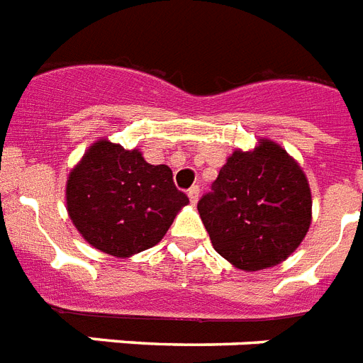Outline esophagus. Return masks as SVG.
<instances>
[{
  "mask_svg": "<svg viewBox=\"0 0 363 363\" xmlns=\"http://www.w3.org/2000/svg\"><path fill=\"white\" fill-rule=\"evenodd\" d=\"M187 196H189L191 204H196L199 202V196H200V189L199 185H193L189 191H187Z\"/></svg>",
  "mask_w": 363,
  "mask_h": 363,
  "instance_id": "34e87169",
  "label": "esophagus"
}]
</instances>
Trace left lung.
<instances>
[{
  "label": "left lung",
  "instance_id": "left-lung-1",
  "mask_svg": "<svg viewBox=\"0 0 363 363\" xmlns=\"http://www.w3.org/2000/svg\"><path fill=\"white\" fill-rule=\"evenodd\" d=\"M311 206L296 159L260 138L251 152L230 153L196 208L217 253L243 272H259L296 251L311 225Z\"/></svg>",
  "mask_w": 363,
  "mask_h": 363
}]
</instances>
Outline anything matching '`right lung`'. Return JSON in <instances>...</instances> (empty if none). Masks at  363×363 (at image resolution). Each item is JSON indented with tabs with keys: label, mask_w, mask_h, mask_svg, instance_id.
<instances>
[{
	"label": "right lung",
	"mask_w": 363,
	"mask_h": 363,
	"mask_svg": "<svg viewBox=\"0 0 363 363\" xmlns=\"http://www.w3.org/2000/svg\"><path fill=\"white\" fill-rule=\"evenodd\" d=\"M67 213L82 238L118 259L157 245L189 199L167 164L99 138L74 164L65 187Z\"/></svg>",
	"instance_id": "obj_1"
}]
</instances>
